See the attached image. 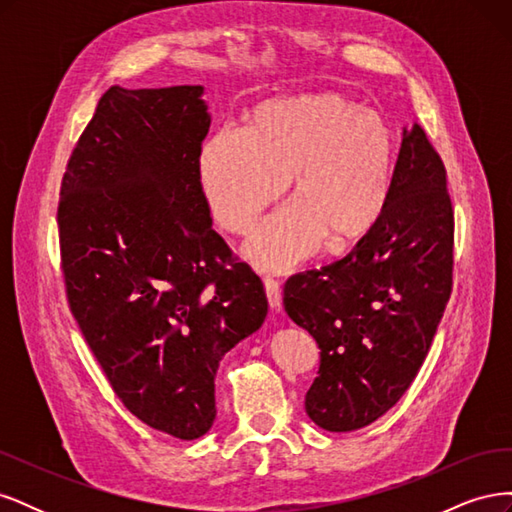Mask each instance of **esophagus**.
<instances>
[{
	"mask_svg": "<svg viewBox=\"0 0 512 512\" xmlns=\"http://www.w3.org/2000/svg\"><path fill=\"white\" fill-rule=\"evenodd\" d=\"M265 290H267V301L273 309H280L282 307V288L280 282L273 280V277H265Z\"/></svg>",
	"mask_w": 512,
	"mask_h": 512,
	"instance_id": "34e87169",
	"label": "esophagus"
}]
</instances>
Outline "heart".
Listing matches in <instances>:
<instances>
[{
	"label": "heart",
	"instance_id": "b5f03b06",
	"mask_svg": "<svg viewBox=\"0 0 512 512\" xmlns=\"http://www.w3.org/2000/svg\"><path fill=\"white\" fill-rule=\"evenodd\" d=\"M393 177L389 123L331 91L260 102L245 132H215L198 153L209 211L232 235L250 230L290 179L294 203L245 243V256L265 271L292 269L324 237L331 247L363 239L382 218Z\"/></svg>",
	"mask_w": 512,
	"mask_h": 512
}]
</instances>
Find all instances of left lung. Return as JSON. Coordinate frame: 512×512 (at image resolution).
<instances>
[{
    "mask_svg": "<svg viewBox=\"0 0 512 512\" xmlns=\"http://www.w3.org/2000/svg\"><path fill=\"white\" fill-rule=\"evenodd\" d=\"M455 218L446 168L425 130H404L382 218L342 260L292 275L286 314L316 339L305 412L354 431L393 408L416 378L453 290Z\"/></svg>",
    "mask_w": 512,
    "mask_h": 512,
    "instance_id": "obj_1",
    "label": "left lung"
}]
</instances>
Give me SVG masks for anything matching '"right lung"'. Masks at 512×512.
I'll use <instances>...</instances> for the list:
<instances>
[{
    "instance_id": "add662e5",
    "label": "right lung",
    "mask_w": 512,
    "mask_h": 512,
    "mask_svg": "<svg viewBox=\"0 0 512 512\" xmlns=\"http://www.w3.org/2000/svg\"><path fill=\"white\" fill-rule=\"evenodd\" d=\"M200 85L111 87L68 160L57 207L70 312L115 395L179 440L215 421L222 356L260 329L267 294L211 228Z\"/></svg>"
}]
</instances>
